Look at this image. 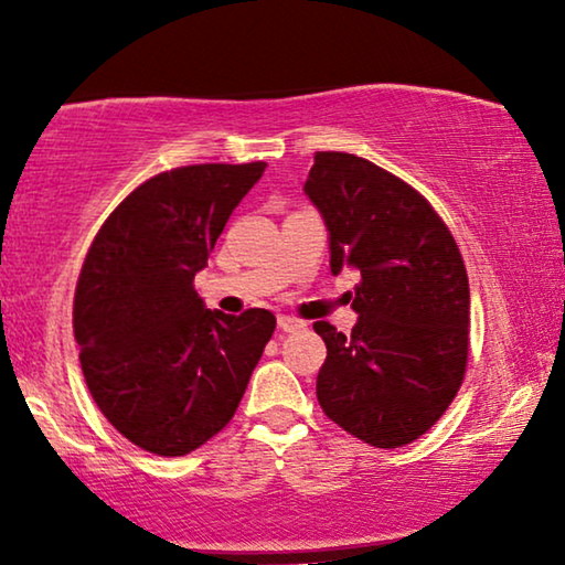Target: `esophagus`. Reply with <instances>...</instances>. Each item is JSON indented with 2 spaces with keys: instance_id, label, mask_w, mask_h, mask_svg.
<instances>
[{
  "instance_id": "esophagus-1",
  "label": "esophagus",
  "mask_w": 565,
  "mask_h": 565,
  "mask_svg": "<svg viewBox=\"0 0 565 565\" xmlns=\"http://www.w3.org/2000/svg\"><path fill=\"white\" fill-rule=\"evenodd\" d=\"M303 327H306V323L296 319V316H277V329H280V331H298Z\"/></svg>"
}]
</instances>
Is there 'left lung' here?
Instances as JSON below:
<instances>
[{
  "mask_svg": "<svg viewBox=\"0 0 565 565\" xmlns=\"http://www.w3.org/2000/svg\"><path fill=\"white\" fill-rule=\"evenodd\" d=\"M303 190L327 221L331 273L360 269L352 334L313 323L327 342L316 396L362 443L404 447L435 427L466 377L460 249L422 192L354 153L316 151Z\"/></svg>",
  "mask_w": 565,
  "mask_h": 565,
  "instance_id": "left-lung-1",
  "label": "left lung"
}]
</instances>
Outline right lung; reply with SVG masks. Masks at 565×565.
Here are the masks:
<instances>
[{
    "instance_id": "1",
    "label": "right lung",
    "mask_w": 565,
    "mask_h": 565,
    "mask_svg": "<svg viewBox=\"0 0 565 565\" xmlns=\"http://www.w3.org/2000/svg\"><path fill=\"white\" fill-rule=\"evenodd\" d=\"M192 164L153 174L99 226L74 292V337L105 419L146 452L180 458L234 419L275 316L211 311L195 292L228 215L265 172Z\"/></svg>"
}]
</instances>
